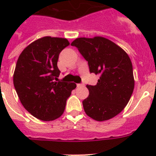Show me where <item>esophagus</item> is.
<instances>
[{
  "instance_id": "esophagus-1",
  "label": "esophagus",
  "mask_w": 156,
  "mask_h": 156,
  "mask_svg": "<svg viewBox=\"0 0 156 156\" xmlns=\"http://www.w3.org/2000/svg\"><path fill=\"white\" fill-rule=\"evenodd\" d=\"M77 87H83V84H81V83H77Z\"/></svg>"
}]
</instances>
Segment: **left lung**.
I'll return each instance as SVG.
<instances>
[{"label": "left lung", "instance_id": "1", "mask_svg": "<svg viewBox=\"0 0 156 156\" xmlns=\"http://www.w3.org/2000/svg\"><path fill=\"white\" fill-rule=\"evenodd\" d=\"M72 46L88 62L90 73L99 75L95 86L87 85L89 96L83 101L85 112L96 121L112 119L123 110L134 88L133 66L122 48L102 37H80Z\"/></svg>", "mask_w": 156, "mask_h": 156}]
</instances>
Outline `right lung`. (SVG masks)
I'll use <instances>...</instances> for the list:
<instances>
[{"instance_id":"right-lung-1","label":"right lung","mask_w":156,"mask_h":156,"mask_svg":"<svg viewBox=\"0 0 156 156\" xmlns=\"http://www.w3.org/2000/svg\"><path fill=\"white\" fill-rule=\"evenodd\" d=\"M69 45L66 38L41 37L25 48L17 60L13 75L16 93L23 107L41 120L61 116L66 100L76 87L75 83L54 81L60 74L59 54Z\"/></svg>"}]
</instances>
